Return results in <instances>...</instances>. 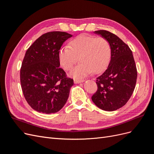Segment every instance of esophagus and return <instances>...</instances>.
<instances>
[{
	"label": "esophagus",
	"instance_id": "1",
	"mask_svg": "<svg viewBox=\"0 0 154 154\" xmlns=\"http://www.w3.org/2000/svg\"><path fill=\"white\" fill-rule=\"evenodd\" d=\"M84 82V80L83 79H74V82L75 83H79Z\"/></svg>",
	"mask_w": 154,
	"mask_h": 154
}]
</instances>
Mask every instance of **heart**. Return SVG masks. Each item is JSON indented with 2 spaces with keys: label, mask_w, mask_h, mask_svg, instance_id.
I'll return each mask as SVG.
<instances>
[{
  "label": "heart",
  "mask_w": 154,
  "mask_h": 154,
  "mask_svg": "<svg viewBox=\"0 0 154 154\" xmlns=\"http://www.w3.org/2000/svg\"><path fill=\"white\" fill-rule=\"evenodd\" d=\"M69 45L58 51V60L61 67L70 71L78 61L80 63L71 72L74 78H81L91 73H100L108 66L111 58V45L104 37L82 34L72 39Z\"/></svg>",
  "instance_id": "obj_1"
}]
</instances>
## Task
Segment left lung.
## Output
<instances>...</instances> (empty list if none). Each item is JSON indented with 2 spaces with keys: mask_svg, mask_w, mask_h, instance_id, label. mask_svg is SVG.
<instances>
[{
  "mask_svg": "<svg viewBox=\"0 0 154 154\" xmlns=\"http://www.w3.org/2000/svg\"><path fill=\"white\" fill-rule=\"evenodd\" d=\"M109 41L111 60L106 71L96 78L97 89L92 100L100 109L114 111L122 108L131 97L137 72L132 52L118 36L106 30L96 31Z\"/></svg>",
  "mask_w": 154,
  "mask_h": 154,
  "instance_id": "1",
  "label": "left lung"
}]
</instances>
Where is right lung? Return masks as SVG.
Instances as JSON below:
<instances>
[{"instance_id": "obj_1", "label": "right lung", "mask_w": 154, "mask_h": 154, "mask_svg": "<svg viewBox=\"0 0 154 154\" xmlns=\"http://www.w3.org/2000/svg\"><path fill=\"white\" fill-rule=\"evenodd\" d=\"M71 36L66 32H46L26 51L20 68L21 87L27 103L37 112H57L68 99L74 81L60 67L58 54Z\"/></svg>"}]
</instances>
